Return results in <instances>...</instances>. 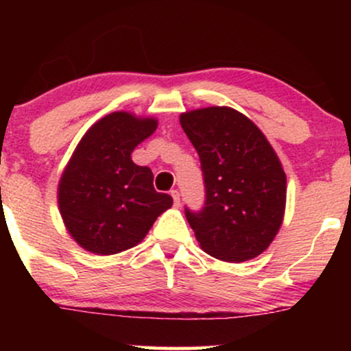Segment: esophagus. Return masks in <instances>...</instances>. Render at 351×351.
I'll return each mask as SVG.
<instances>
[{"mask_svg":"<svg viewBox=\"0 0 351 351\" xmlns=\"http://www.w3.org/2000/svg\"><path fill=\"white\" fill-rule=\"evenodd\" d=\"M170 195L173 198V204H175V206H180V191L178 189H171Z\"/></svg>","mask_w":351,"mask_h":351,"instance_id":"esophagus-1","label":"esophagus"}]
</instances>
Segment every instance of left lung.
Masks as SVG:
<instances>
[{
    "label": "left lung",
    "mask_w": 351,
    "mask_h": 351,
    "mask_svg": "<svg viewBox=\"0 0 351 351\" xmlns=\"http://www.w3.org/2000/svg\"><path fill=\"white\" fill-rule=\"evenodd\" d=\"M199 155L204 204L184 215L204 252L243 263L269 247L285 209V173L263 132L229 107L181 114Z\"/></svg>",
    "instance_id": "1"
}]
</instances>
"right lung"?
Segmentation results:
<instances>
[{"mask_svg": "<svg viewBox=\"0 0 351 351\" xmlns=\"http://www.w3.org/2000/svg\"><path fill=\"white\" fill-rule=\"evenodd\" d=\"M155 130V119L114 112L79 142L60 178L59 209L86 251L110 256L134 247L173 204L170 195L155 191L150 168L130 156Z\"/></svg>", "mask_w": 351, "mask_h": 351, "instance_id": "add662e5", "label": "right lung"}]
</instances>
